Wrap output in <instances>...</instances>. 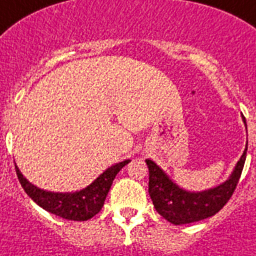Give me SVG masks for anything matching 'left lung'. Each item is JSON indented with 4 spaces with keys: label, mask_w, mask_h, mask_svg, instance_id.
I'll list each match as a JSON object with an SVG mask.
<instances>
[{
    "label": "left lung",
    "mask_w": 256,
    "mask_h": 256,
    "mask_svg": "<svg viewBox=\"0 0 256 256\" xmlns=\"http://www.w3.org/2000/svg\"><path fill=\"white\" fill-rule=\"evenodd\" d=\"M242 118L246 124L244 116ZM246 152H248V143L233 173L224 184L199 192H191L181 188L172 181L166 173L162 172V169L158 168V165L147 158L146 162L150 170L148 192L156 211L165 220L174 225L190 224L216 214L226 204L237 188L246 160Z\"/></svg>",
    "instance_id": "left-lung-1"
}]
</instances>
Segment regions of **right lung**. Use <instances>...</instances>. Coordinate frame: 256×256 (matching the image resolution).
Returning a JSON list of instances; mask_svg holds the SVG:
<instances>
[{
    "label": "right lung",
    "mask_w": 256,
    "mask_h": 256,
    "mask_svg": "<svg viewBox=\"0 0 256 256\" xmlns=\"http://www.w3.org/2000/svg\"><path fill=\"white\" fill-rule=\"evenodd\" d=\"M130 160H124L116 165H112L102 174L98 176L95 181L87 188L75 192H52L36 188L31 182L23 177L19 168L15 165V170L22 188L32 200L35 202L45 211L60 216L66 220L86 221L94 218L104 206L105 198L108 195L113 180L117 173L128 164Z\"/></svg>",
    "instance_id": "1"
}]
</instances>
